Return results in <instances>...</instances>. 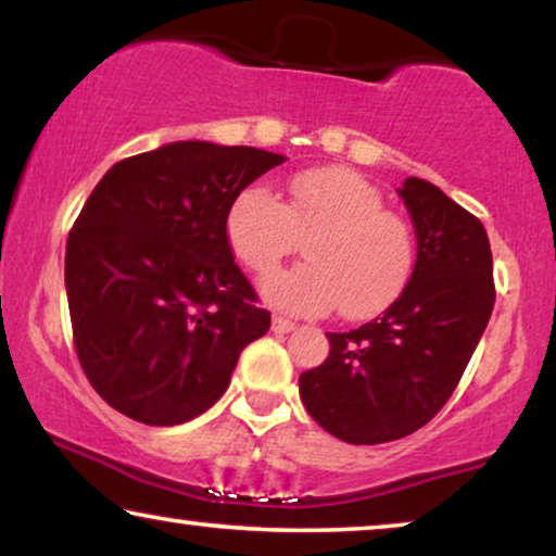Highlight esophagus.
<instances>
[{
    "label": "esophagus",
    "instance_id": "esophagus-1",
    "mask_svg": "<svg viewBox=\"0 0 556 556\" xmlns=\"http://www.w3.org/2000/svg\"><path fill=\"white\" fill-rule=\"evenodd\" d=\"M270 326H273V331H276V333H288V331L295 329V321H291V318H286L280 314H273Z\"/></svg>",
    "mask_w": 556,
    "mask_h": 556
}]
</instances>
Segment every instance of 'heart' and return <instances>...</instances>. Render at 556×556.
I'll return each mask as SVG.
<instances>
[{"label": "heart", "mask_w": 556, "mask_h": 556, "mask_svg": "<svg viewBox=\"0 0 556 556\" xmlns=\"http://www.w3.org/2000/svg\"><path fill=\"white\" fill-rule=\"evenodd\" d=\"M227 242L248 270L268 276L306 240L308 263L263 283L270 303L295 314L364 318L390 306L415 268V235L405 217L382 207L375 185L349 169H306L288 181L283 204L250 185L225 219Z\"/></svg>", "instance_id": "1"}]
</instances>
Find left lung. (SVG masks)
Here are the masks:
<instances>
[{"mask_svg":"<svg viewBox=\"0 0 556 556\" xmlns=\"http://www.w3.org/2000/svg\"><path fill=\"white\" fill-rule=\"evenodd\" d=\"M400 194L417 235L409 283L375 321L329 333L326 362L299 379L308 415L354 445L400 440L440 413L496 301L481 219L425 179L409 177Z\"/></svg>","mask_w":556,"mask_h":556,"instance_id":"left-lung-1","label":"left lung"}]
</instances>
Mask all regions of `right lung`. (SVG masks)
<instances>
[{
  "label": "right lung",
  "mask_w": 556,
  "mask_h": 556,
  "mask_svg": "<svg viewBox=\"0 0 556 556\" xmlns=\"http://www.w3.org/2000/svg\"><path fill=\"white\" fill-rule=\"evenodd\" d=\"M286 159L253 147L177 141L113 164L65 248L75 354L121 415L169 428L223 397L270 311L235 263V197Z\"/></svg>",
  "instance_id": "right-lung-1"
}]
</instances>
